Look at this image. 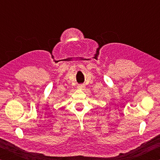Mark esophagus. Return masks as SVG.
I'll return each instance as SVG.
<instances>
[{
	"label": "esophagus",
	"mask_w": 160,
	"mask_h": 160,
	"mask_svg": "<svg viewBox=\"0 0 160 160\" xmlns=\"http://www.w3.org/2000/svg\"><path fill=\"white\" fill-rule=\"evenodd\" d=\"M78 88L81 89V90H84V88H85V85H78Z\"/></svg>",
	"instance_id": "34e87169"
}]
</instances>
